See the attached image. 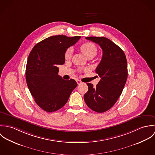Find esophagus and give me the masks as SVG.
I'll use <instances>...</instances> for the list:
<instances>
[{"label": "esophagus", "mask_w": 155, "mask_h": 155, "mask_svg": "<svg viewBox=\"0 0 155 155\" xmlns=\"http://www.w3.org/2000/svg\"><path fill=\"white\" fill-rule=\"evenodd\" d=\"M76 82H77V83H78V85H80V84H82V82H81L80 80H76Z\"/></svg>", "instance_id": "obj_1"}]
</instances>
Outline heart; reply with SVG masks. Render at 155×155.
<instances>
[{"mask_svg":"<svg viewBox=\"0 0 155 155\" xmlns=\"http://www.w3.org/2000/svg\"><path fill=\"white\" fill-rule=\"evenodd\" d=\"M80 48L82 52L84 54V55L86 57L91 54L95 55L97 53V48L95 45L91 42H87L82 45ZM71 54H72V49L71 48H68L64 54L65 58L69 59L71 56Z\"/></svg>","mask_w":155,"mask_h":155,"instance_id":"b5f03b06","label":"heart"}]
</instances>
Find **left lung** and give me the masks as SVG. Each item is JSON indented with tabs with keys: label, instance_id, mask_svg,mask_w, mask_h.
<instances>
[{
	"label": "left lung",
	"instance_id": "8db88e82",
	"mask_svg": "<svg viewBox=\"0 0 155 155\" xmlns=\"http://www.w3.org/2000/svg\"><path fill=\"white\" fill-rule=\"evenodd\" d=\"M86 39L100 45L103 57L95 69L100 81L95 87L87 84L88 91L84 95V100L91 110L103 113L113 106L122 92L128 77L127 58L123 50L106 38Z\"/></svg>",
	"mask_w": 155,
	"mask_h": 155
}]
</instances>
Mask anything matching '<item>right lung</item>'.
<instances>
[{"label": "right lung", "mask_w": 155, "mask_h": 155, "mask_svg": "<svg viewBox=\"0 0 155 155\" xmlns=\"http://www.w3.org/2000/svg\"><path fill=\"white\" fill-rule=\"evenodd\" d=\"M81 36H50L36 45L27 62L25 79L36 104L44 110L52 112L66 104L78 84L74 79L64 80L58 74V66L65 63L64 54Z\"/></svg>", "instance_id": "obj_1"}]
</instances>
